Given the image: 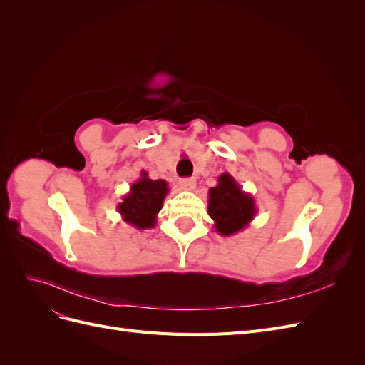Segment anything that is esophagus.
Wrapping results in <instances>:
<instances>
[{
	"mask_svg": "<svg viewBox=\"0 0 365 365\" xmlns=\"http://www.w3.org/2000/svg\"><path fill=\"white\" fill-rule=\"evenodd\" d=\"M180 187L182 190L192 192L196 187V181L193 178H182V180H180Z\"/></svg>",
	"mask_w": 365,
	"mask_h": 365,
	"instance_id": "34e87169",
	"label": "esophagus"
}]
</instances>
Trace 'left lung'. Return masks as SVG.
<instances>
[{"mask_svg": "<svg viewBox=\"0 0 365 365\" xmlns=\"http://www.w3.org/2000/svg\"><path fill=\"white\" fill-rule=\"evenodd\" d=\"M208 216L215 220V230L220 236H233L245 230L257 207L252 195L242 190V187L228 172L220 173L217 185L208 190Z\"/></svg>", "mask_w": 365, "mask_h": 365, "instance_id": "1", "label": "left lung"}]
</instances>
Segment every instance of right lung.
Masks as SVG:
<instances>
[{"label": "right lung", "instance_id": "obj_1", "mask_svg": "<svg viewBox=\"0 0 365 365\" xmlns=\"http://www.w3.org/2000/svg\"><path fill=\"white\" fill-rule=\"evenodd\" d=\"M168 193V181L150 180L148 172L141 170L140 178L132 182L129 192L123 196V201L118 202L117 212L126 224L137 230L153 228Z\"/></svg>", "mask_w": 365, "mask_h": 365}]
</instances>
